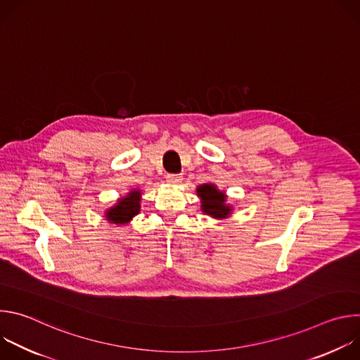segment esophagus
Listing matches in <instances>:
<instances>
[{"instance_id":"obj_1","label":"esophagus","mask_w":360,"mask_h":360,"mask_svg":"<svg viewBox=\"0 0 360 360\" xmlns=\"http://www.w3.org/2000/svg\"><path fill=\"white\" fill-rule=\"evenodd\" d=\"M182 176L181 175H174V174H171V175H168L167 176V182L168 184H171V185H178L179 182H182Z\"/></svg>"}]
</instances>
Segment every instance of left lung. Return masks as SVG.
<instances>
[{
	"instance_id": "1",
	"label": "left lung",
	"mask_w": 360,
	"mask_h": 360,
	"mask_svg": "<svg viewBox=\"0 0 360 360\" xmlns=\"http://www.w3.org/2000/svg\"><path fill=\"white\" fill-rule=\"evenodd\" d=\"M196 195L200 199V211L214 219H226L232 215L233 207L228 203V195L218 189L215 184H202L196 188Z\"/></svg>"
}]
</instances>
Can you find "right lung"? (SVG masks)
Returning a JSON list of instances; mask_svg holds the SVG:
<instances>
[{
  "instance_id": "add662e5",
  "label": "right lung",
  "mask_w": 360,
  "mask_h": 360,
  "mask_svg": "<svg viewBox=\"0 0 360 360\" xmlns=\"http://www.w3.org/2000/svg\"><path fill=\"white\" fill-rule=\"evenodd\" d=\"M141 189H131L125 196L117 199L115 205L107 208L104 217L110 224L128 225L141 211Z\"/></svg>"
}]
</instances>
